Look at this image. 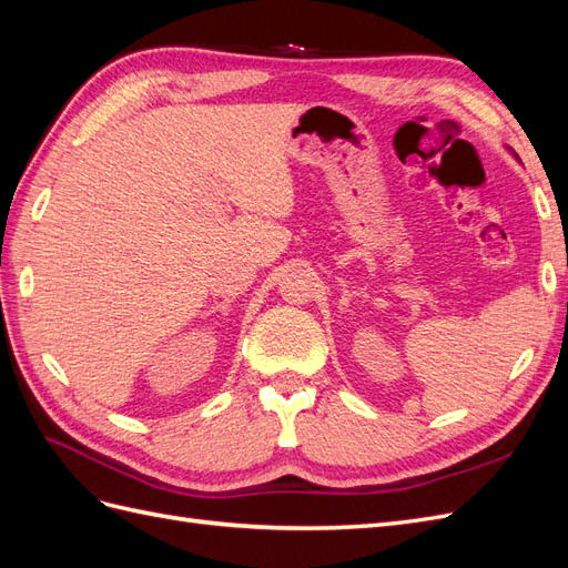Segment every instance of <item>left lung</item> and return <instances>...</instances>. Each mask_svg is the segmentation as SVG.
<instances>
[{
  "label": "left lung",
  "mask_w": 568,
  "mask_h": 568,
  "mask_svg": "<svg viewBox=\"0 0 568 568\" xmlns=\"http://www.w3.org/2000/svg\"><path fill=\"white\" fill-rule=\"evenodd\" d=\"M514 156H517V153H514Z\"/></svg>",
  "instance_id": "1"
}]
</instances>
